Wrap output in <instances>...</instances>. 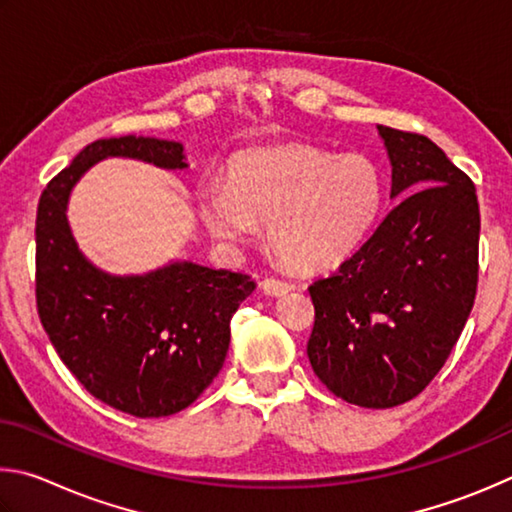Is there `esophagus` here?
Wrapping results in <instances>:
<instances>
[{
  "label": "esophagus",
  "instance_id": "esophagus-1",
  "mask_svg": "<svg viewBox=\"0 0 512 512\" xmlns=\"http://www.w3.org/2000/svg\"><path fill=\"white\" fill-rule=\"evenodd\" d=\"M261 288H263L265 294H270V297H283V294H288V292L294 290V285L279 281V279H265L261 283Z\"/></svg>",
  "mask_w": 512,
  "mask_h": 512
}]
</instances>
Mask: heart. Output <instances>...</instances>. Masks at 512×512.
<instances>
[{
	"mask_svg": "<svg viewBox=\"0 0 512 512\" xmlns=\"http://www.w3.org/2000/svg\"><path fill=\"white\" fill-rule=\"evenodd\" d=\"M384 177L366 155L285 146L242 152L229 186L200 193L202 220L229 245L251 240L267 222V245L294 272H321L351 258L380 218Z\"/></svg>",
	"mask_w": 512,
	"mask_h": 512,
	"instance_id": "obj_1",
	"label": "heart"
}]
</instances>
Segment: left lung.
Wrapping results in <instances>:
<instances>
[{"label":"left lung","instance_id":"1","mask_svg":"<svg viewBox=\"0 0 512 512\" xmlns=\"http://www.w3.org/2000/svg\"><path fill=\"white\" fill-rule=\"evenodd\" d=\"M391 164L389 211L328 279L308 288L312 371L351 405L416 398L450 357L477 294L474 184L423 134L378 125Z\"/></svg>","mask_w":512,"mask_h":512}]
</instances>
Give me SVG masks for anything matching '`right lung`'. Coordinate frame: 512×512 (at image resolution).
Returning a JSON list of instances; mask_svg holds the SVG:
<instances>
[{
    "label": "right lung",
    "mask_w": 512,
    "mask_h": 512,
    "mask_svg": "<svg viewBox=\"0 0 512 512\" xmlns=\"http://www.w3.org/2000/svg\"><path fill=\"white\" fill-rule=\"evenodd\" d=\"M110 157L188 168L184 143L98 139L44 188L35 220V297L53 348L105 405L137 418L186 409L220 373L231 317L254 292L251 276L193 261L110 274L80 251L67 218L71 191Z\"/></svg>",
    "instance_id": "right-lung-1"
}]
</instances>
